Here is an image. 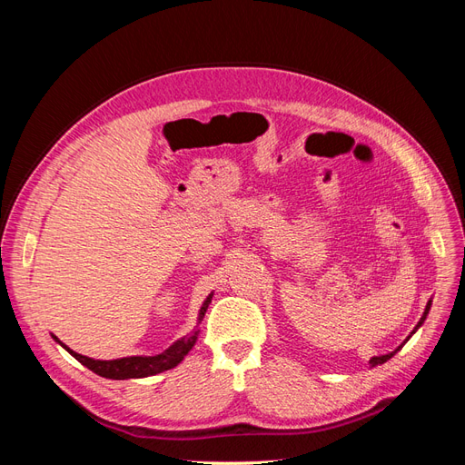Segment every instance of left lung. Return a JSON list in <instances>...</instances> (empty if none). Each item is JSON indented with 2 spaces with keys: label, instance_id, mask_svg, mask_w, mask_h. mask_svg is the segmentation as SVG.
I'll use <instances>...</instances> for the list:
<instances>
[{
  "label": "left lung",
  "instance_id": "left-lung-1",
  "mask_svg": "<svg viewBox=\"0 0 465 465\" xmlns=\"http://www.w3.org/2000/svg\"><path fill=\"white\" fill-rule=\"evenodd\" d=\"M429 311H430V301L427 302V308H425V312H423V316H420V320H419V323H417V326H415V330L411 331V335H413V333H415V331H417V330L420 328V323H423V322H425V318H427ZM411 335H410V337H411ZM410 337H407V340H410ZM407 340H405V341H407ZM405 341H403V343H405ZM403 343H401V345H403ZM401 345H400V347H401ZM400 347H398L396 351H391V353H388V355H380V357H372V359H371V367H376V364H382V362H386L388 359H391L393 355H396V353H398V351H400Z\"/></svg>",
  "mask_w": 465,
  "mask_h": 465
}]
</instances>
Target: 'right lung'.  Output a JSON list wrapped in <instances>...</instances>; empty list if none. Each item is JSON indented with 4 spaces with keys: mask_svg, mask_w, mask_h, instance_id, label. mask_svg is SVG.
Masks as SVG:
<instances>
[{
    "mask_svg": "<svg viewBox=\"0 0 465 465\" xmlns=\"http://www.w3.org/2000/svg\"><path fill=\"white\" fill-rule=\"evenodd\" d=\"M213 299V294H209V297L203 301L202 308H200V316H198V323L203 320L205 312H207V306ZM55 341H58L65 351H69L81 364H85L89 371H93L98 376H104V378H112V380H128V378H145V376H153V374H159L163 371L168 369H174L176 364L184 359L190 349L193 347V343L198 341V331H193L188 337H182V340L174 341L171 347L164 349L161 355H154V357H124V359H114V361H94L89 359L85 355H79L75 351L69 349L67 345H64L58 337L52 335Z\"/></svg>",
    "mask_w": 465,
    "mask_h": 465,
    "instance_id": "1",
    "label": "right lung"
}]
</instances>
